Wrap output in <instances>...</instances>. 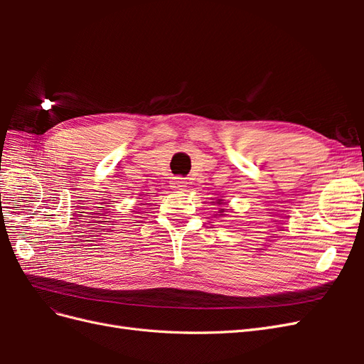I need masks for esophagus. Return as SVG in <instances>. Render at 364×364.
I'll use <instances>...</instances> for the list:
<instances>
[{"mask_svg":"<svg viewBox=\"0 0 364 364\" xmlns=\"http://www.w3.org/2000/svg\"><path fill=\"white\" fill-rule=\"evenodd\" d=\"M170 186L176 191H185L186 186H188V182H186L185 178H173Z\"/></svg>","mask_w":364,"mask_h":364,"instance_id":"esophagus-1","label":"esophagus"}]
</instances>
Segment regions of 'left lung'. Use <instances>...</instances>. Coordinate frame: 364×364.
<instances>
[{
  "label": "left lung",
  "instance_id": "8db88e82",
  "mask_svg": "<svg viewBox=\"0 0 364 364\" xmlns=\"http://www.w3.org/2000/svg\"><path fill=\"white\" fill-rule=\"evenodd\" d=\"M213 203H217V205H222L223 202H222V199H218L217 202H213ZM223 205H225V203H223ZM218 213H220V214H217V215H226V214H225V208H220V209H218Z\"/></svg>",
  "mask_w": 364,
  "mask_h": 364
}]
</instances>
